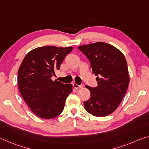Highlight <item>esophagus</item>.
Returning <instances> with one entry per match:
<instances>
[{
	"label": "esophagus",
	"instance_id": "obj_1",
	"mask_svg": "<svg viewBox=\"0 0 149 149\" xmlns=\"http://www.w3.org/2000/svg\"><path fill=\"white\" fill-rule=\"evenodd\" d=\"M73 86H74V87L75 89H80V88H82V87H83V85H77V84H73Z\"/></svg>",
	"mask_w": 149,
	"mask_h": 149
}]
</instances>
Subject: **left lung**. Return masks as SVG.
Listing matches in <instances>:
<instances>
[{
  "mask_svg": "<svg viewBox=\"0 0 149 149\" xmlns=\"http://www.w3.org/2000/svg\"><path fill=\"white\" fill-rule=\"evenodd\" d=\"M78 49L88 58L92 72L97 76V86H86L91 96L84 101V107L93 116H107L117 109L126 93L129 83L126 59L119 49L102 42Z\"/></svg>",
  "mask_w": 149,
  "mask_h": 149,
  "instance_id": "obj_1",
  "label": "left lung"
}]
</instances>
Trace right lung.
Masks as SVG:
<instances>
[{"label": "right lung", "instance_id": "obj_1", "mask_svg": "<svg viewBox=\"0 0 149 149\" xmlns=\"http://www.w3.org/2000/svg\"><path fill=\"white\" fill-rule=\"evenodd\" d=\"M72 49L73 47H39L29 52L20 65V93L32 111L42 119L58 116L72 92V84L52 79L55 70L60 69L61 63Z\"/></svg>", "mask_w": 149, "mask_h": 149}]
</instances>
